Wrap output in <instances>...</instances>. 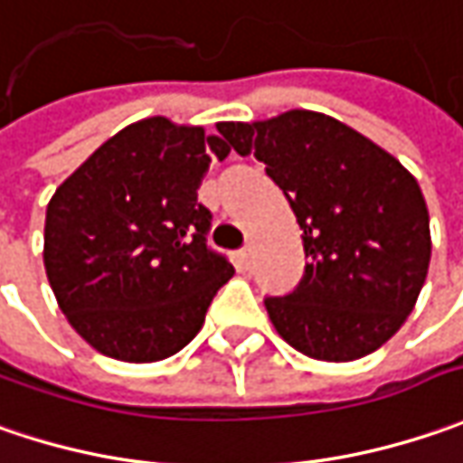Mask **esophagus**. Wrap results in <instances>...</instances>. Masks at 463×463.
Instances as JSON below:
<instances>
[{"mask_svg": "<svg viewBox=\"0 0 463 463\" xmlns=\"http://www.w3.org/2000/svg\"><path fill=\"white\" fill-rule=\"evenodd\" d=\"M251 256H253L251 243H249L246 249H241V253H238V259H241V264H243V267H249V264H251Z\"/></svg>", "mask_w": 463, "mask_h": 463, "instance_id": "esophagus-1", "label": "esophagus"}]
</instances>
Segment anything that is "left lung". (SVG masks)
Listing matches in <instances>:
<instances>
[{
  "mask_svg": "<svg viewBox=\"0 0 463 463\" xmlns=\"http://www.w3.org/2000/svg\"><path fill=\"white\" fill-rule=\"evenodd\" d=\"M222 142L251 152L303 231L306 271L264 306L277 334L313 360L350 363L386 345L412 313L430 267V214L392 152L318 111L220 121Z\"/></svg>",
  "mask_w": 463,
  "mask_h": 463,
  "instance_id": "8db88e82",
  "label": "left lung"
}]
</instances>
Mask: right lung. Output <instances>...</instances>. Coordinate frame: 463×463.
I'll list each match as a JSON object with an SVG mask.
<instances>
[{"mask_svg": "<svg viewBox=\"0 0 463 463\" xmlns=\"http://www.w3.org/2000/svg\"><path fill=\"white\" fill-rule=\"evenodd\" d=\"M228 152L204 127L150 116L116 131L53 192L43 267L59 308L92 350L155 363L199 334L235 271L207 249L212 214L196 202L212 155Z\"/></svg>", "mask_w": 463, "mask_h": 463, "instance_id": "obj_1", "label": "right lung"}]
</instances>
